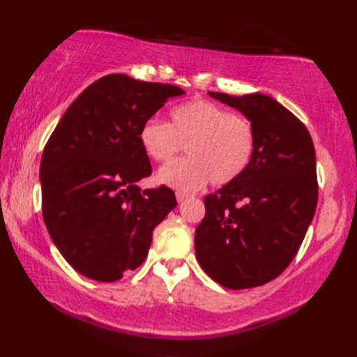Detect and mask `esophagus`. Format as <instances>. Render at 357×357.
Masks as SVG:
<instances>
[{
  "label": "esophagus",
  "instance_id": "esophagus-1",
  "mask_svg": "<svg viewBox=\"0 0 357 357\" xmlns=\"http://www.w3.org/2000/svg\"><path fill=\"white\" fill-rule=\"evenodd\" d=\"M187 198H188V195H187V193L176 192V201H178V202H183V201H185Z\"/></svg>",
  "mask_w": 357,
  "mask_h": 357
}]
</instances>
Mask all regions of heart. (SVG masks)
Listing matches in <instances>:
<instances>
[{
	"label": "heart",
	"mask_w": 357,
	"mask_h": 357,
	"mask_svg": "<svg viewBox=\"0 0 357 357\" xmlns=\"http://www.w3.org/2000/svg\"><path fill=\"white\" fill-rule=\"evenodd\" d=\"M169 118V124L149 119L139 128V144L151 161L169 162L185 147V158L159 170V183L193 192L208 181L230 184L247 170L256 144L253 124L247 118L207 100L176 105Z\"/></svg>",
	"instance_id": "b5f03b06"
}]
</instances>
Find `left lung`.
Returning <instances> with one entry per match:
<instances>
[{
    "label": "left lung",
    "instance_id": "8db88e82",
    "mask_svg": "<svg viewBox=\"0 0 357 357\" xmlns=\"http://www.w3.org/2000/svg\"><path fill=\"white\" fill-rule=\"evenodd\" d=\"M208 95L253 124L256 144L247 170L204 199L196 259L225 288L259 287L290 265L312 224L317 204L314 146L307 127L268 95Z\"/></svg>",
    "mask_w": 357,
    "mask_h": 357
}]
</instances>
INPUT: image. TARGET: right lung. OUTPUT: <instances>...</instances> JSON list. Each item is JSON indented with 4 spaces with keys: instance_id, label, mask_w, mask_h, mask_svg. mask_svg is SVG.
I'll return each mask as SVG.
<instances>
[{
    "instance_id": "right-lung-1",
    "label": "right lung",
    "mask_w": 357,
    "mask_h": 357,
    "mask_svg": "<svg viewBox=\"0 0 357 357\" xmlns=\"http://www.w3.org/2000/svg\"><path fill=\"white\" fill-rule=\"evenodd\" d=\"M185 92L123 73L90 84L43 151V218L59 253L89 279L115 282L146 261L155 227L176 207L169 187L141 192L150 176L139 128Z\"/></svg>"
}]
</instances>
